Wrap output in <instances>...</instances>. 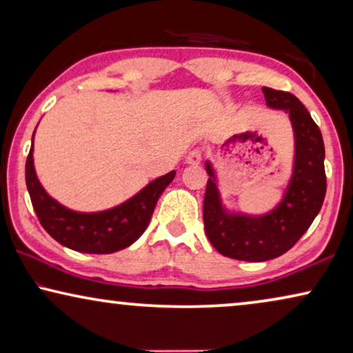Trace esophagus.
I'll return each mask as SVG.
<instances>
[{
	"label": "esophagus",
	"mask_w": 353,
	"mask_h": 353,
	"mask_svg": "<svg viewBox=\"0 0 353 353\" xmlns=\"http://www.w3.org/2000/svg\"><path fill=\"white\" fill-rule=\"evenodd\" d=\"M202 161V151L201 149H192L190 151V154L186 156V163H190V165H199Z\"/></svg>",
	"instance_id": "esophagus-1"
}]
</instances>
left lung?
Segmentation results:
<instances>
[{
    "mask_svg": "<svg viewBox=\"0 0 353 353\" xmlns=\"http://www.w3.org/2000/svg\"><path fill=\"white\" fill-rule=\"evenodd\" d=\"M262 91L267 105L289 114L296 139L292 176L281 202L265 215L231 214L221 204L212 163L205 162L210 176L204 197L205 234L221 255L245 262L288 252L315 220L326 194L325 143L310 112L291 93L267 86Z\"/></svg>",
    "mask_w": 353,
    "mask_h": 353,
    "instance_id": "left-lung-1",
    "label": "left lung"
}]
</instances>
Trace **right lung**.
<instances>
[{"label":"right lung","instance_id":"right-lung-1","mask_svg":"<svg viewBox=\"0 0 353 353\" xmlns=\"http://www.w3.org/2000/svg\"><path fill=\"white\" fill-rule=\"evenodd\" d=\"M173 178L175 170L156 178L123 204L85 214L59 204L38 181L33 167V139L26 163L27 190L41 226L59 244L85 254H112L132 245L148 228L159 197Z\"/></svg>","mask_w":353,"mask_h":353}]
</instances>
